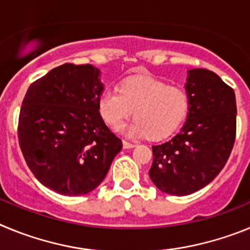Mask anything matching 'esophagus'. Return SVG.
<instances>
[{
	"mask_svg": "<svg viewBox=\"0 0 250 250\" xmlns=\"http://www.w3.org/2000/svg\"><path fill=\"white\" fill-rule=\"evenodd\" d=\"M123 146H124V149H131V147H135L136 144H134V143H129V141H126V140H124Z\"/></svg>",
	"mask_w": 250,
	"mask_h": 250,
	"instance_id": "34e87169",
	"label": "esophagus"
}]
</instances>
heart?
<instances>
[{
	"mask_svg": "<svg viewBox=\"0 0 250 250\" xmlns=\"http://www.w3.org/2000/svg\"><path fill=\"white\" fill-rule=\"evenodd\" d=\"M101 118L112 129H119L134 111L136 119L124 132L130 138L164 139L183 123L189 110V95L183 87L167 86L147 76L130 77L118 90H105L99 96Z\"/></svg>",
	"mask_w": 250,
	"mask_h": 250,
	"instance_id": "b5f03b06",
	"label": "heart"
}]
</instances>
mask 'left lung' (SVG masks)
Returning a JSON list of instances; mask_svg holds the SVG:
<instances>
[{"instance_id": "1", "label": "left lung", "mask_w": 250, "mask_h": 250, "mask_svg": "<svg viewBox=\"0 0 250 250\" xmlns=\"http://www.w3.org/2000/svg\"><path fill=\"white\" fill-rule=\"evenodd\" d=\"M189 110L171 140L152 146L151 182L170 195H189L213 182L228 161L235 140V94L213 71L188 70Z\"/></svg>"}]
</instances>
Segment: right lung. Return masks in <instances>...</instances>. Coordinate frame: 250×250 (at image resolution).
<instances>
[{"mask_svg": "<svg viewBox=\"0 0 250 250\" xmlns=\"http://www.w3.org/2000/svg\"><path fill=\"white\" fill-rule=\"evenodd\" d=\"M100 70L63 63L35 81L22 101L19 141L36 179L62 195H85L101 184L123 143L98 109Z\"/></svg>", "mask_w": 250, "mask_h": 250, "instance_id": "1", "label": "right lung"}]
</instances>
